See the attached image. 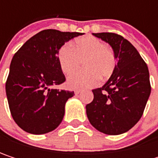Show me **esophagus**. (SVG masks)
Segmentation results:
<instances>
[{
    "mask_svg": "<svg viewBox=\"0 0 158 158\" xmlns=\"http://www.w3.org/2000/svg\"><path fill=\"white\" fill-rule=\"evenodd\" d=\"M74 92H75V94H76V95H78V94H79V93L81 92V90H80V89H76Z\"/></svg>",
    "mask_w": 158,
    "mask_h": 158,
    "instance_id": "1",
    "label": "esophagus"
}]
</instances>
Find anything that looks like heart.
<instances>
[{"instance_id": "b5f03b06", "label": "heart", "mask_w": 158, "mask_h": 158, "mask_svg": "<svg viewBox=\"0 0 158 158\" xmlns=\"http://www.w3.org/2000/svg\"><path fill=\"white\" fill-rule=\"evenodd\" d=\"M58 62L62 71L69 74L83 61L84 70L69 76L67 84L71 89H85L96 86L100 78L106 80L113 74L116 57L113 50L101 39L88 35L78 39L73 47L65 44L58 51Z\"/></svg>"}]
</instances>
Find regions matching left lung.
<instances>
[{"label":"left lung","mask_w":158,"mask_h":158,"mask_svg":"<svg viewBox=\"0 0 158 158\" xmlns=\"http://www.w3.org/2000/svg\"><path fill=\"white\" fill-rule=\"evenodd\" d=\"M92 35L110 45L117 64L108 81L92 90L94 98L86 105L87 116L98 131L110 135H121L142 117L151 92L148 68L136 48L122 35Z\"/></svg>","instance_id":"1"}]
</instances>
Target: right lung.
Listing matches in <instances>:
<instances>
[{
    "mask_svg": "<svg viewBox=\"0 0 158 158\" xmlns=\"http://www.w3.org/2000/svg\"><path fill=\"white\" fill-rule=\"evenodd\" d=\"M82 35L43 30L15 54L5 89L11 114L23 131L43 135L61 123L65 104L74 96V91L52 88L66 80L57 55L66 42Z\"/></svg>",
    "mask_w": 158,
    "mask_h": 158,
    "instance_id": "1",
    "label": "right lung"
}]
</instances>
